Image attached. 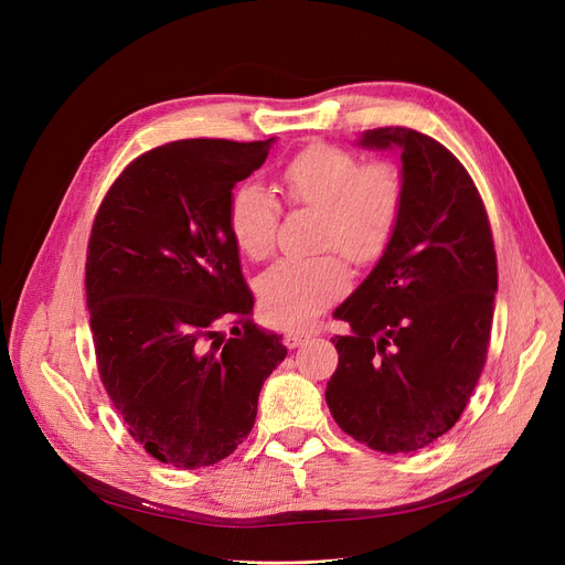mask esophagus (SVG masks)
<instances>
[{
  "label": "esophagus",
  "instance_id": "esophagus-1",
  "mask_svg": "<svg viewBox=\"0 0 565 565\" xmlns=\"http://www.w3.org/2000/svg\"><path fill=\"white\" fill-rule=\"evenodd\" d=\"M309 337H311V332H305V330H288L284 334V343H286V348L292 350V348L305 345L309 341Z\"/></svg>",
  "mask_w": 565,
  "mask_h": 565
}]
</instances>
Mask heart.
I'll return each mask as SVG.
<instances>
[{"label":"heart","mask_w":565,"mask_h":565,"mask_svg":"<svg viewBox=\"0 0 565 565\" xmlns=\"http://www.w3.org/2000/svg\"><path fill=\"white\" fill-rule=\"evenodd\" d=\"M279 185L295 205L322 213V245L339 247L352 263L371 265L387 249L403 205V178L390 162L362 164L332 143H313L281 171ZM228 233L245 256L260 260L275 249L279 205L265 190L241 185L226 211ZM350 286L341 256L281 258L258 277L265 318L298 328L311 322Z\"/></svg>","instance_id":"heart-1"}]
</instances>
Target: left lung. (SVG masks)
Instances as JSON below:
<instances>
[{
  "instance_id": "1",
  "label": "left lung",
  "mask_w": 565,
  "mask_h": 565,
  "mask_svg": "<svg viewBox=\"0 0 565 565\" xmlns=\"http://www.w3.org/2000/svg\"><path fill=\"white\" fill-rule=\"evenodd\" d=\"M358 143L401 153L403 205L387 249L334 311L350 334L332 339L324 401L350 437L409 454L454 428L481 377L497 254L477 185L439 141L398 126Z\"/></svg>"
}]
</instances>
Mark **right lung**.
Here are the masks:
<instances>
[{
	"label": "right lung",
	"mask_w": 565,
	"mask_h": 565,
	"mask_svg": "<svg viewBox=\"0 0 565 565\" xmlns=\"http://www.w3.org/2000/svg\"><path fill=\"white\" fill-rule=\"evenodd\" d=\"M275 143L183 139L116 178L86 252V307L100 380L128 433L164 465L196 469L252 433L258 394L286 358L256 328L228 233L235 183ZM222 319L242 324L226 340Z\"/></svg>",
	"instance_id": "right-lung-1"
}]
</instances>
